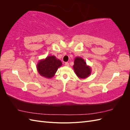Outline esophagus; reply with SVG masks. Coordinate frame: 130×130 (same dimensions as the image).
Listing matches in <instances>:
<instances>
[{
    "label": "esophagus",
    "instance_id": "34e87169",
    "mask_svg": "<svg viewBox=\"0 0 130 130\" xmlns=\"http://www.w3.org/2000/svg\"><path fill=\"white\" fill-rule=\"evenodd\" d=\"M64 65H65V66H66V67H69V63L68 62H66Z\"/></svg>",
    "mask_w": 130,
    "mask_h": 130
}]
</instances>
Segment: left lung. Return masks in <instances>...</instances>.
<instances>
[{"label":"left lung","instance_id":"obj_1","mask_svg":"<svg viewBox=\"0 0 130 130\" xmlns=\"http://www.w3.org/2000/svg\"><path fill=\"white\" fill-rule=\"evenodd\" d=\"M73 67L76 76L81 79H85L90 75L92 73L91 67L86 64V61L81 57H76Z\"/></svg>","mask_w":130,"mask_h":130}]
</instances>
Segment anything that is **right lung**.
I'll return each instance as SVG.
<instances>
[{
    "label": "right lung",
    "mask_w": 130,
    "mask_h": 130,
    "mask_svg": "<svg viewBox=\"0 0 130 130\" xmlns=\"http://www.w3.org/2000/svg\"><path fill=\"white\" fill-rule=\"evenodd\" d=\"M62 64V62L55 56H49L39 61L36 68L41 76L50 78L55 75L58 68Z\"/></svg>",
    "instance_id": "1"
}]
</instances>
